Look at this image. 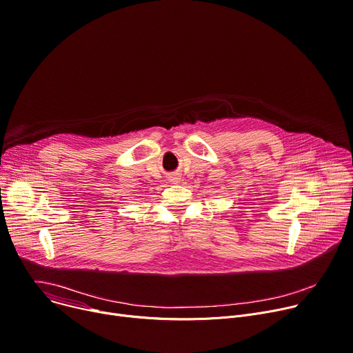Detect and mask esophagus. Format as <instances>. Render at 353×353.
Returning <instances> with one entry per match:
<instances>
[{
	"instance_id": "obj_1",
	"label": "esophagus",
	"mask_w": 353,
	"mask_h": 353,
	"mask_svg": "<svg viewBox=\"0 0 353 353\" xmlns=\"http://www.w3.org/2000/svg\"><path fill=\"white\" fill-rule=\"evenodd\" d=\"M174 179H179V178H174Z\"/></svg>"
}]
</instances>
